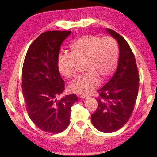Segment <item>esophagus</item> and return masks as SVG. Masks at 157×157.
<instances>
[{"label":"esophagus","mask_w":157,"mask_h":157,"mask_svg":"<svg viewBox=\"0 0 157 157\" xmlns=\"http://www.w3.org/2000/svg\"><path fill=\"white\" fill-rule=\"evenodd\" d=\"M79 98H82V99H86V98H88V96H86L82 95V96H79Z\"/></svg>","instance_id":"1"}]
</instances>
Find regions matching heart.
I'll return each mask as SVG.
<instances>
[{
    "mask_svg": "<svg viewBox=\"0 0 157 157\" xmlns=\"http://www.w3.org/2000/svg\"><path fill=\"white\" fill-rule=\"evenodd\" d=\"M119 59V48L114 38L110 36L85 35L70 46V54L61 55L58 69L67 79L76 74L78 65L84 63L86 75L76 79L69 86V90L88 95L98 87L100 80H106L115 71Z\"/></svg>",
    "mask_w": 157,
    "mask_h": 157,
    "instance_id": "1",
    "label": "heart"
}]
</instances>
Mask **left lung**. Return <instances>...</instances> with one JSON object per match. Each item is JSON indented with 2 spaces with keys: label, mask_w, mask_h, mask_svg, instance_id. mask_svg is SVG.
<instances>
[{
  "label": "left lung",
  "mask_w": 157,
  "mask_h": 157,
  "mask_svg": "<svg viewBox=\"0 0 157 157\" xmlns=\"http://www.w3.org/2000/svg\"><path fill=\"white\" fill-rule=\"evenodd\" d=\"M118 42L119 59L114 75L98 90V108L91 115L94 128L104 133H112L121 128L134 111L139 89V74L134 53L121 35L106 29Z\"/></svg>",
  "instance_id": "left-lung-1"
}]
</instances>
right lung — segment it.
I'll return each mask as SVG.
<instances>
[{
    "label": "right lung",
    "instance_id": "1",
    "mask_svg": "<svg viewBox=\"0 0 157 157\" xmlns=\"http://www.w3.org/2000/svg\"><path fill=\"white\" fill-rule=\"evenodd\" d=\"M71 31H48L32 43L23 62L22 92L29 118L39 129L58 134L67 128L75 94L56 98L65 89L58 59L63 42Z\"/></svg>",
    "mask_w": 157,
    "mask_h": 157
}]
</instances>
